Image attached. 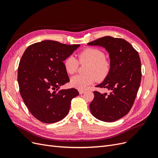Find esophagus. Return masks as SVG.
I'll use <instances>...</instances> for the list:
<instances>
[{"label": "esophagus", "instance_id": "1", "mask_svg": "<svg viewBox=\"0 0 158 158\" xmlns=\"http://www.w3.org/2000/svg\"><path fill=\"white\" fill-rule=\"evenodd\" d=\"M79 93L80 94H82L85 93V90H79Z\"/></svg>", "mask_w": 158, "mask_h": 158}]
</instances>
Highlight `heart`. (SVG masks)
Masks as SVG:
<instances>
[{
  "label": "heart",
  "instance_id": "b5f03b06",
  "mask_svg": "<svg viewBox=\"0 0 158 158\" xmlns=\"http://www.w3.org/2000/svg\"><path fill=\"white\" fill-rule=\"evenodd\" d=\"M105 53L96 48H86L78 53V60L73 56H69L64 61V68L68 74L72 75L77 72L79 62L88 64L85 75H77L71 78L70 84L77 89H85L97 79L103 80L109 74L111 64L107 59ZM79 62H78V61Z\"/></svg>",
  "mask_w": 158,
  "mask_h": 158
}]
</instances>
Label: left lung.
<instances>
[{
	"label": "left lung",
	"instance_id": "8db88e82",
	"mask_svg": "<svg viewBox=\"0 0 158 158\" xmlns=\"http://www.w3.org/2000/svg\"><path fill=\"white\" fill-rule=\"evenodd\" d=\"M106 49L111 69L102 83L96 86L109 93L94 91L90 104L91 113L99 120L113 122L129 112L135 100L141 81V62L138 52L123 39L106 36L88 43Z\"/></svg>",
	"mask_w": 158,
	"mask_h": 158
}]
</instances>
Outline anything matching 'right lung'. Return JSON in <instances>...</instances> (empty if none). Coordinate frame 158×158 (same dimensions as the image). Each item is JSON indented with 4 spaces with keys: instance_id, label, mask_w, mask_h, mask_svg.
<instances>
[{
    "instance_id": "right-lung-1",
    "label": "right lung",
    "mask_w": 158,
    "mask_h": 158,
    "mask_svg": "<svg viewBox=\"0 0 158 158\" xmlns=\"http://www.w3.org/2000/svg\"><path fill=\"white\" fill-rule=\"evenodd\" d=\"M79 46L43 40L29 46L22 55L18 70L19 93L30 113L43 123L64 119L79 94L74 88L58 89L69 81L63 61Z\"/></svg>"
}]
</instances>
